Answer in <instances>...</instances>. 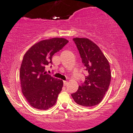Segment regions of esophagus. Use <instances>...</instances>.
I'll return each instance as SVG.
<instances>
[{
    "label": "esophagus",
    "mask_w": 133,
    "mask_h": 133,
    "mask_svg": "<svg viewBox=\"0 0 133 133\" xmlns=\"http://www.w3.org/2000/svg\"><path fill=\"white\" fill-rule=\"evenodd\" d=\"M68 84V81H64V86H66L67 84Z\"/></svg>",
    "instance_id": "1"
}]
</instances>
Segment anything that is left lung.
Here are the masks:
<instances>
[{"mask_svg":"<svg viewBox=\"0 0 133 133\" xmlns=\"http://www.w3.org/2000/svg\"><path fill=\"white\" fill-rule=\"evenodd\" d=\"M78 49L88 76L78 90L71 94L81 106L91 107L99 104L110 84L111 73L108 59L96 44L87 38L73 39Z\"/></svg>","mask_w":133,"mask_h":133,"instance_id":"1","label":"left lung"}]
</instances>
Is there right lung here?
<instances>
[{
  "instance_id": "right-lung-1",
  "label": "right lung",
  "mask_w": 133,
  "mask_h": 133,
  "mask_svg": "<svg viewBox=\"0 0 133 133\" xmlns=\"http://www.w3.org/2000/svg\"><path fill=\"white\" fill-rule=\"evenodd\" d=\"M68 42L64 38L45 39L34 44L24 54L20 69L21 89L33 108L47 110L56 103L63 81L47 74L45 68Z\"/></svg>"
}]
</instances>
